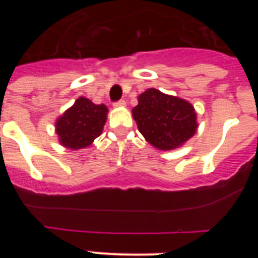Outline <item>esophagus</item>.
I'll use <instances>...</instances> for the list:
<instances>
[{"label":"esophagus","mask_w":258,"mask_h":258,"mask_svg":"<svg viewBox=\"0 0 258 258\" xmlns=\"http://www.w3.org/2000/svg\"><path fill=\"white\" fill-rule=\"evenodd\" d=\"M113 106L115 107H125L126 106V102L124 101V99H121V101L116 102V103H113Z\"/></svg>","instance_id":"esophagus-1"}]
</instances>
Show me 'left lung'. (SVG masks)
Instances as JSON below:
<instances>
[{
	"instance_id": "obj_1",
	"label": "left lung",
	"mask_w": 258,
	"mask_h": 258,
	"mask_svg": "<svg viewBox=\"0 0 258 258\" xmlns=\"http://www.w3.org/2000/svg\"><path fill=\"white\" fill-rule=\"evenodd\" d=\"M138 131L157 150L181 147L197 133V112L190 102L157 89H147L132 109Z\"/></svg>"
}]
</instances>
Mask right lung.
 <instances>
[{
	"label": "right lung",
	"instance_id": "1",
	"mask_svg": "<svg viewBox=\"0 0 258 258\" xmlns=\"http://www.w3.org/2000/svg\"><path fill=\"white\" fill-rule=\"evenodd\" d=\"M107 113L108 108L104 104H95L85 97L77 98L56 118L55 133L59 143L74 151L92 146L103 132Z\"/></svg>",
	"mask_w": 258,
	"mask_h": 258
}]
</instances>
